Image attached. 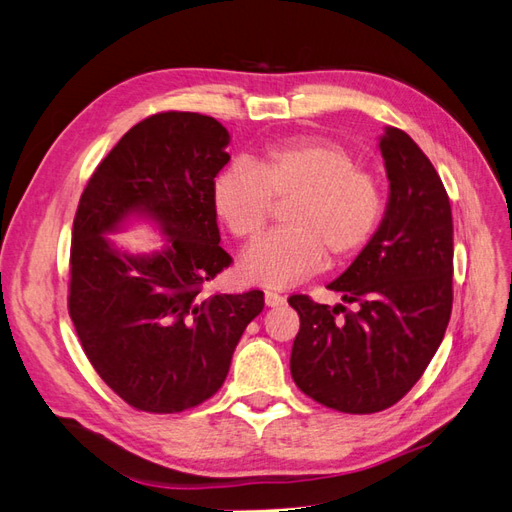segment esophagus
Here are the masks:
<instances>
[{"label":"esophagus","instance_id":"esophagus-1","mask_svg":"<svg viewBox=\"0 0 512 512\" xmlns=\"http://www.w3.org/2000/svg\"><path fill=\"white\" fill-rule=\"evenodd\" d=\"M284 297L282 294H277V292H273V290H267L265 292V303L269 305V307H277V305H284Z\"/></svg>","mask_w":512,"mask_h":512}]
</instances>
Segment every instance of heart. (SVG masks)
<instances>
[{"mask_svg":"<svg viewBox=\"0 0 512 512\" xmlns=\"http://www.w3.org/2000/svg\"><path fill=\"white\" fill-rule=\"evenodd\" d=\"M211 203L241 241L265 230L273 203L286 205V228L254 243L241 260L245 280L267 286L303 280L327 254L331 265L356 258L378 235L386 211L378 177L327 138H297L265 149L254 166L224 168L211 185Z\"/></svg>","mask_w":512,"mask_h":512,"instance_id":"b5f03b06","label":"heart"}]
</instances>
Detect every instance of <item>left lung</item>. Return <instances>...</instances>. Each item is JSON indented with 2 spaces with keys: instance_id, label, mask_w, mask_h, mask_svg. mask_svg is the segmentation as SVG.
Listing matches in <instances>:
<instances>
[{
  "instance_id": "obj_1",
  "label": "left lung",
  "mask_w": 512,
  "mask_h": 512,
  "mask_svg": "<svg viewBox=\"0 0 512 512\" xmlns=\"http://www.w3.org/2000/svg\"><path fill=\"white\" fill-rule=\"evenodd\" d=\"M380 151L391 181L382 226L327 286L352 307L288 299L301 318L294 384L346 414L395 406L423 376L453 309V215L442 179L404 130L386 128Z\"/></svg>"
}]
</instances>
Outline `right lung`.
Wrapping results in <instances>:
<instances>
[{
	"label": "right lung",
	"mask_w": 512,
	"mask_h": 512,
	"mask_svg": "<svg viewBox=\"0 0 512 512\" xmlns=\"http://www.w3.org/2000/svg\"><path fill=\"white\" fill-rule=\"evenodd\" d=\"M218 119L164 111L136 123L89 177L74 215L68 312L98 376L128 406L175 414L220 391L265 292L205 294L230 267L211 185L230 156ZM141 212L167 250L123 255L106 231Z\"/></svg>",
	"instance_id": "right-lung-1"
}]
</instances>
